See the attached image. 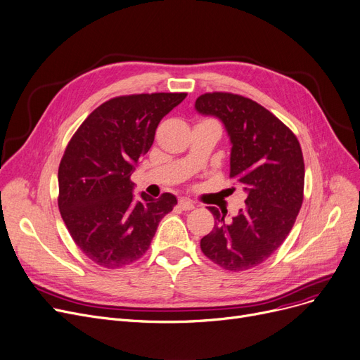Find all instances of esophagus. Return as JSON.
Returning a JSON list of instances; mask_svg holds the SVG:
<instances>
[{"mask_svg": "<svg viewBox=\"0 0 360 360\" xmlns=\"http://www.w3.org/2000/svg\"><path fill=\"white\" fill-rule=\"evenodd\" d=\"M179 207H181L182 210H193V209H194V201L190 200V198L181 197V198H179Z\"/></svg>", "mask_w": 360, "mask_h": 360, "instance_id": "34e87169", "label": "esophagus"}]
</instances>
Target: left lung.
<instances>
[{"instance_id": "left-lung-1", "label": "left lung", "mask_w": 360, "mask_h": 360, "mask_svg": "<svg viewBox=\"0 0 360 360\" xmlns=\"http://www.w3.org/2000/svg\"><path fill=\"white\" fill-rule=\"evenodd\" d=\"M201 116L222 122L231 141L229 176L247 194L231 221L209 207L214 226L201 252L226 271H247L268 260L290 233L303 202L304 162L295 135L256 101L228 92L195 100Z\"/></svg>"}]
</instances>
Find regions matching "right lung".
Instances as JSON below:
<instances>
[{
	"label": "right lung",
	"mask_w": 360,
	"mask_h": 360,
	"mask_svg": "<svg viewBox=\"0 0 360 360\" xmlns=\"http://www.w3.org/2000/svg\"><path fill=\"white\" fill-rule=\"evenodd\" d=\"M185 92L117 97L76 131L58 167V209L76 245L94 263L117 269L141 257L162 217L178 202L165 193L134 195L131 175L150 150L160 120Z\"/></svg>",
	"instance_id": "right-lung-1"
}]
</instances>
